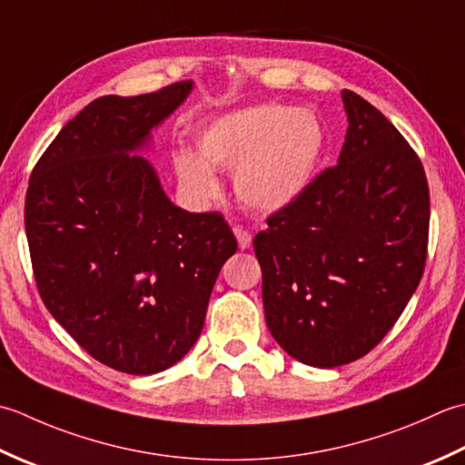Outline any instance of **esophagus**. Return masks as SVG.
I'll list each match as a JSON object with an SVG mask.
<instances>
[{"mask_svg": "<svg viewBox=\"0 0 465 465\" xmlns=\"http://www.w3.org/2000/svg\"><path fill=\"white\" fill-rule=\"evenodd\" d=\"M232 232H234V236H236V241H239V249H241V251H246V249H249V246L252 244L251 232L244 231L242 226H234Z\"/></svg>", "mask_w": 465, "mask_h": 465, "instance_id": "1", "label": "esophagus"}]
</instances>
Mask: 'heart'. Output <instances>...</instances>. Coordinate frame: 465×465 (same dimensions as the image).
<instances>
[{"instance_id":"obj_1","label":"heart","mask_w":465,"mask_h":465,"mask_svg":"<svg viewBox=\"0 0 465 465\" xmlns=\"http://www.w3.org/2000/svg\"><path fill=\"white\" fill-rule=\"evenodd\" d=\"M327 148L323 122L312 110L289 104H259L226 112L198 132V156L174 158L180 186L194 201L219 194L213 168L232 173L239 201L259 213L295 204L315 180Z\"/></svg>"}]
</instances>
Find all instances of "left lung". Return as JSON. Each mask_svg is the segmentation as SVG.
I'll return each mask as SVG.
<instances>
[{"label": "left lung", "mask_w": 465, "mask_h": 465, "mask_svg": "<svg viewBox=\"0 0 465 465\" xmlns=\"http://www.w3.org/2000/svg\"><path fill=\"white\" fill-rule=\"evenodd\" d=\"M341 100L349 128L337 166L252 241L271 335L323 369L367 355L395 325L420 285L430 229L418 154L367 100L351 90Z\"/></svg>", "instance_id": "left-lung-1"}]
</instances>
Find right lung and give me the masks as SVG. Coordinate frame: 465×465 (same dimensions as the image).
Masks as SVG:
<instances>
[{
    "label": "right lung",
    "mask_w": 465,
    "mask_h": 465,
    "mask_svg": "<svg viewBox=\"0 0 465 465\" xmlns=\"http://www.w3.org/2000/svg\"><path fill=\"white\" fill-rule=\"evenodd\" d=\"M194 84L102 96L35 164L25 234L37 289L82 349L122 373L178 363L201 335L236 239L219 213H186L142 150Z\"/></svg>",
    "instance_id": "right-lung-1"
}]
</instances>
